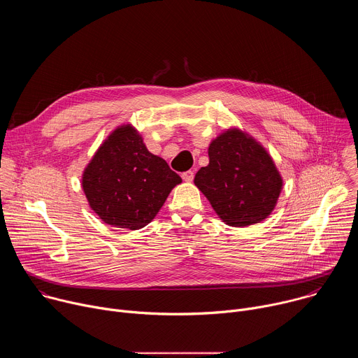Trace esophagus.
I'll return each mask as SVG.
<instances>
[{
  "label": "esophagus",
  "mask_w": 358,
  "mask_h": 358,
  "mask_svg": "<svg viewBox=\"0 0 358 358\" xmlns=\"http://www.w3.org/2000/svg\"><path fill=\"white\" fill-rule=\"evenodd\" d=\"M181 177H182V180H184V181L191 182V181L194 180V173H192L191 170H188V171H184V173L181 174Z\"/></svg>",
  "instance_id": "obj_1"
}]
</instances>
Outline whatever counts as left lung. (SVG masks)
Returning a JSON list of instances; mask_svg holds the SVG:
<instances>
[{
	"mask_svg": "<svg viewBox=\"0 0 358 358\" xmlns=\"http://www.w3.org/2000/svg\"><path fill=\"white\" fill-rule=\"evenodd\" d=\"M210 164L194 182L231 227L264 221L275 208L282 178L265 148L239 130H228L208 148Z\"/></svg>",
	"mask_w": 358,
	"mask_h": 358,
	"instance_id": "obj_1",
	"label": "left lung"
}]
</instances>
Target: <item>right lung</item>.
Wrapping results in <instances>:
<instances>
[{"mask_svg":"<svg viewBox=\"0 0 358 358\" xmlns=\"http://www.w3.org/2000/svg\"><path fill=\"white\" fill-rule=\"evenodd\" d=\"M180 182L181 177L151 155L130 126L116 129L100 145L82 178L89 206L100 220L127 229L150 224Z\"/></svg>","mask_w":358,"mask_h":358,"instance_id":"1","label":"right lung"}]
</instances>
